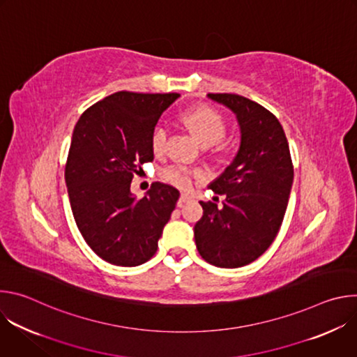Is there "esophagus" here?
Returning <instances> with one entry per match:
<instances>
[{
  "instance_id": "34e87169",
  "label": "esophagus",
  "mask_w": 357,
  "mask_h": 357,
  "mask_svg": "<svg viewBox=\"0 0 357 357\" xmlns=\"http://www.w3.org/2000/svg\"><path fill=\"white\" fill-rule=\"evenodd\" d=\"M188 200H190V196H189L188 193H182L181 197H179V200H178V206H182L183 203L188 202Z\"/></svg>"
}]
</instances>
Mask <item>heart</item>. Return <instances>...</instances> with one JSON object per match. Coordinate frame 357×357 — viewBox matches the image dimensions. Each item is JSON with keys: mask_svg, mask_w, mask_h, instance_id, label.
Returning <instances> with one entry per match:
<instances>
[{"mask_svg": "<svg viewBox=\"0 0 357 357\" xmlns=\"http://www.w3.org/2000/svg\"><path fill=\"white\" fill-rule=\"evenodd\" d=\"M183 124L190 130L195 138L203 145L211 146L219 142L226 132L225 119L211 107H197L188 110L182 114ZM168 128L164 124H157L151 132V146L155 154H161L167 146ZM162 178L178 186L188 188L196 178H203V172L197 169H190L185 165H169L162 171Z\"/></svg>", "mask_w": 357, "mask_h": 357, "instance_id": "heart-1", "label": "heart"}]
</instances>
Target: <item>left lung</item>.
I'll return each mask as SVG.
<instances>
[{"label":"left lung","mask_w":357,"mask_h":357,"mask_svg":"<svg viewBox=\"0 0 357 357\" xmlns=\"http://www.w3.org/2000/svg\"><path fill=\"white\" fill-rule=\"evenodd\" d=\"M208 97L234 113L240 145L230 165L209 183L225 195L223 208L200 202L203 216L193 229L195 243L209 264L237 268L257 260L278 234L294 168L285 132L273 113L238 94Z\"/></svg>","instance_id":"1"}]
</instances>
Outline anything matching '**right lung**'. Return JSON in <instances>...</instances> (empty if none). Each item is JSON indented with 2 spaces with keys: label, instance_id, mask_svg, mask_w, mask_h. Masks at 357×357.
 Masks as SVG:
<instances>
[{
  "label": "right lung",
  "instance_id": "obj_1",
  "mask_svg": "<svg viewBox=\"0 0 357 357\" xmlns=\"http://www.w3.org/2000/svg\"><path fill=\"white\" fill-rule=\"evenodd\" d=\"M178 93L119 91L89 107L75 126L65 181L79 231L105 261L135 267L148 261L179 199L155 182L142 199L131 193L141 165L154 161L151 132Z\"/></svg>",
  "mask_w": 357,
  "mask_h": 357
}]
</instances>
